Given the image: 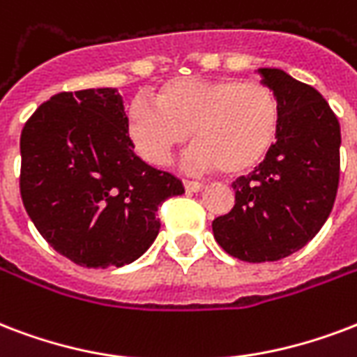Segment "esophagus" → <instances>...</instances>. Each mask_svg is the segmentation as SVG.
I'll return each mask as SVG.
<instances>
[{
  "label": "esophagus",
  "instance_id": "1",
  "mask_svg": "<svg viewBox=\"0 0 357 357\" xmlns=\"http://www.w3.org/2000/svg\"><path fill=\"white\" fill-rule=\"evenodd\" d=\"M183 185L185 190H189V192H200L204 189V183H200V181H190V179H185Z\"/></svg>",
  "mask_w": 357,
  "mask_h": 357
}]
</instances>
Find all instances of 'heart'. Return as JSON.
Listing matches in <instances>:
<instances>
[{
    "label": "heart",
    "mask_w": 357,
    "mask_h": 357,
    "mask_svg": "<svg viewBox=\"0 0 357 357\" xmlns=\"http://www.w3.org/2000/svg\"><path fill=\"white\" fill-rule=\"evenodd\" d=\"M155 100L136 99L127 116L130 142L153 165H165L192 132L197 167L239 176L258 167L277 138L279 102L262 82L174 78Z\"/></svg>",
    "instance_id": "b5f03b06"
}]
</instances>
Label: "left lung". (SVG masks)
Returning <instances> with one entry per match:
<instances>
[{
    "instance_id": "obj_1",
    "label": "left lung",
    "mask_w": 357,
    "mask_h": 357,
    "mask_svg": "<svg viewBox=\"0 0 357 357\" xmlns=\"http://www.w3.org/2000/svg\"><path fill=\"white\" fill-rule=\"evenodd\" d=\"M258 75L279 102L275 144L251 176L234 181V208L211 225L230 257L252 264L290 257L320 232L341 168V127L328 100L281 69Z\"/></svg>"
}]
</instances>
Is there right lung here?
Returning a JSON list of instances; mask_svg holds the SVG:
<instances>
[{"label": "right lung", "instance_id": "1", "mask_svg": "<svg viewBox=\"0 0 357 357\" xmlns=\"http://www.w3.org/2000/svg\"><path fill=\"white\" fill-rule=\"evenodd\" d=\"M132 148L116 88L54 95L24 125L22 202L70 262L102 269L135 262L159 234L160 204L185 192Z\"/></svg>", "mask_w": 357, "mask_h": 357}]
</instances>
